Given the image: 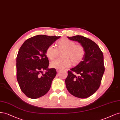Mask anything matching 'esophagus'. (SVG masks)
Listing matches in <instances>:
<instances>
[{"label":"esophagus","mask_w":120,"mask_h":120,"mask_svg":"<svg viewBox=\"0 0 120 120\" xmlns=\"http://www.w3.org/2000/svg\"><path fill=\"white\" fill-rule=\"evenodd\" d=\"M60 70H61L60 69H57V72H59Z\"/></svg>","instance_id":"1"}]
</instances>
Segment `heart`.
<instances>
[{
	"label": "heart",
	"mask_w": 120,
	"mask_h": 120,
	"mask_svg": "<svg viewBox=\"0 0 120 120\" xmlns=\"http://www.w3.org/2000/svg\"><path fill=\"white\" fill-rule=\"evenodd\" d=\"M57 49L50 45L46 50V55L48 59L53 60L57 57L58 51L64 52L62 54L63 58L58 59L51 63L52 68L62 69L69 67L71 64L74 66L79 64L85 55V49L81 44H76V42L68 39L62 38L57 42Z\"/></svg>",
	"instance_id": "heart-1"
}]
</instances>
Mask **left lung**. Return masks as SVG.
<instances>
[{"mask_svg": "<svg viewBox=\"0 0 120 120\" xmlns=\"http://www.w3.org/2000/svg\"><path fill=\"white\" fill-rule=\"evenodd\" d=\"M68 38L79 42L86 52L83 60L68 71L66 86L71 95L86 98L95 93L101 85L105 71L103 52L97 44L85 37L76 35Z\"/></svg>", "mask_w": 120, "mask_h": 120, "instance_id": "8db88e82", "label": "left lung"}]
</instances>
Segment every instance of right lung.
Returning a JSON list of instances; mask_svg holds the SVG:
<instances>
[{"instance_id": "add662e5", "label": "right lung", "mask_w": 120, "mask_h": 120, "mask_svg": "<svg viewBox=\"0 0 120 120\" xmlns=\"http://www.w3.org/2000/svg\"><path fill=\"white\" fill-rule=\"evenodd\" d=\"M60 36L38 35L27 39L16 57L17 80L22 92L28 98L37 99L50 90L56 75L55 68L48 69L46 50ZM46 70L45 73L43 71Z\"/></svg>"}]
</instances>
